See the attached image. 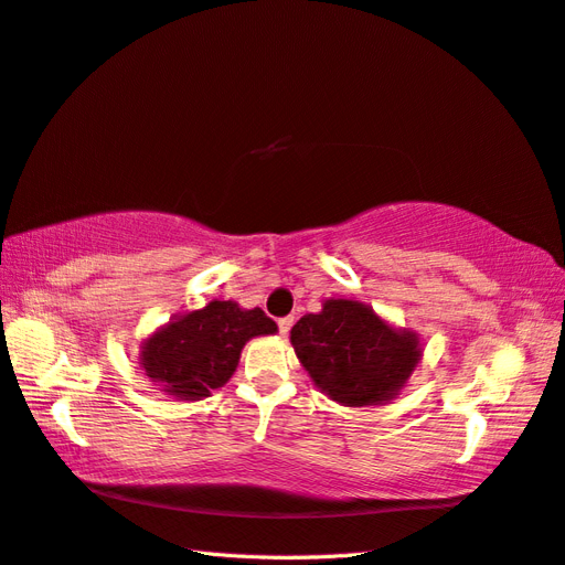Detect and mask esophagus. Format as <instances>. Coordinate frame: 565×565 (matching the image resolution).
I'll return each mask as SVG.
<instances>
[{
    "label": "esophagus",
    "mask_w": 565,
    "mask_h": 565,
    "mask_svg": "<svg viewBox=\"0 0 565 565\" xmlns=\"http://www.w3.org/2000/svg\"><path fill=\"white\" fill-rule=\"evenodd\" d=\"M292 323H295V319H292V317H282V319H278V331H280V335H287V333H290Z\"/></svg>",
    "instance_id": "1"
}]
</instances>
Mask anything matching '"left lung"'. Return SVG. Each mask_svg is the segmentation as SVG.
Masks as SVG:
<instances>
[{
  "instance_id": "1",
  "label": "left lung",
  "mask_w": 565,
  "mask_h": 565,
  "mask_svg": "<svg viewBox=\"0 0 565 565\" xmlns=\"http://www.w3.org/2000/svg\"><path fill=\"white\" fill-rule=\"evenodd\" d=\"M290 343L321 392L345 406L394 398L420 360L416 333L392 329L353 299H329L299 319Z\"/></svg>"
}]
</instances>
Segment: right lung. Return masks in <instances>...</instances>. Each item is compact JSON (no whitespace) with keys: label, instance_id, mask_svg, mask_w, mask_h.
Here are the masks:
<instances>
[{"label":"right lung","instance_id":"1","mask_svg":"<svg viewBox=\"0 0 565 565\" xmlns=\"http://www.w3.org/2000/svg\"><path fill=\"white\" fill-rule=\"evenodd\" d=\"M275 331L278 326L258 307L210 302L149 338L142 345V367L167 394L195 401L232 377L248 338Z\"/></svg>","mask_w":565,"mask_h":565}]
</instances>
